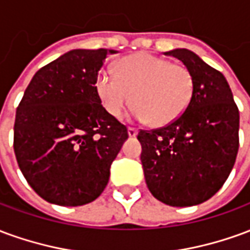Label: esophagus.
Listing matches in <instances>:
<instances>
[{"label":"esophagus","mask_w":250,"mask_h":250,"mask_svg":"<svg viewBox=\"0 0 250 250\" xmlns=\"http://www.w3.org/2000/svg\"><path fill=\"white\" fill-rule=\"evenodd\" d=\"M136 134H138V130H136L135 127H128V135L132 138V136H136Z\"/></svg>","instance_id":"34e87169"}]
</instances>
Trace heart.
Returning a JSON list of instances; mask_svg holds the SVG:
<instances>
[{
  "mask_svg": "<svg viewBox=\"0 0 250 250\" xmlns=\"http://www.w3.org/2000/svg\"><path fill=\"white\" fill-rule=\"evenodd\" d=\"M116 75L100 71L96 92L105 111L120 118L128 104L134 115L154 125H166L178 119L193 96L191 72L182 64L150 53L123 57L115 65Z\"/></svg>",
  "mask_w": 250,
  "mask_h": 250,
  "instance_id": "1",
  "label": "heart"
}]
</instances>
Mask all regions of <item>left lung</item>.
Here are the masks:
<instances>
[{
	"label": "left lung",
	"instance_id": "obj_1",
	"mask_svg": "<svg viewBox=\"0 0 250 250\" xmlns=\"http://www.w3.org/2000/svg\"><path fill=\"white\" fill-rule=\"evenodd\" d=\"M165 55L191 72L193 96L178 119L141 130V161L148 190L170 206H193L211 198L225 184L238 152L240 114L225 76L194 52Z\"/></svg>",
	"mask_w": 250,
	"mask_h": 250
}]
</instances>
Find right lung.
<instances>
[{"mask_svg":"<svg viewBox=\"0 0 250 250\" xmlns=\"http://www.w3.org/2000/svg\"><path fill=\"white\" fill-rule=\"evenodd\" d=\"M108 53L116 52H66L36 72L17 107V163L30 188L51 204L82 206L98 198L128 138L96 92Z\"/></svg>","mask_w":250,"mask_h":250,"instance_id":"obj_1","label":"right lung"}]
</instances>
